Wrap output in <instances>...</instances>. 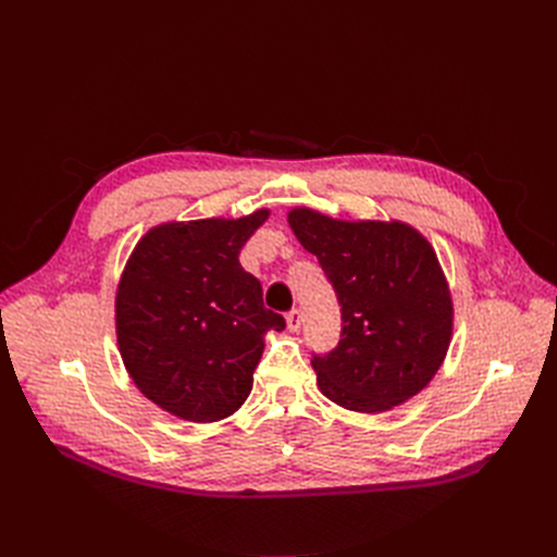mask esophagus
<instances>
[{
  "label": "esophagus",
  "instance_id": "esophagus-1",
  "mask_svg": "<svg viewBox=\"0 0 557 557\" xmlns=\"http://www.w3.org/2000/svg\"><path fill=\"white\" fill-rule=\"evenodd\" d=\"M285 323H288L290 332H297L301 327V311L299 309H290L285 313Z\"/></svg>",
  "mask_w": 557,
  "mask_h": 557
}]
</instances>
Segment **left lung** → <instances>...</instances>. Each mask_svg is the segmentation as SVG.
Here are the masks:
<instances>
[{
	"label": "left lung",
	"mask_w": 557,
	"mask_h": 557,
	"mask_svg": "<svg viewBox=\"0 0 557 557\" xmlns=\"http://www.w3.org/2000/svg\"><path fill=\"white\" fill-rule=\"evenodd\" d=\"M288 223L342 307L339 344L311 360L320 393L360 413L418 395L453 332L450 290L430 242L397 221L348 223L311 209H293Z\"/></svg>",
	"instance_id": "obj_1"
}]
</instances>
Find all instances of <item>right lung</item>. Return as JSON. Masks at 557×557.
Instances as JSON below:
<instances>
[{
  "mask_svg": "<svg viewBox=\"0 0 557 557\" xmlns=\"http://www.w3.org/2000/svg\"><path fill=\"white\" fill-rule=\"evenodd\" d=\"M267 215L164 223L132 250L115 295L117 346L132 381L160 409L213 423L246 401L264 332L285 327L239 262Z\"/></svg>",
  "mask_w": 557,
  "mask_h": 557,
  "instance_id": "add662e5",
  "label": "right lung"
}]
</instances>
